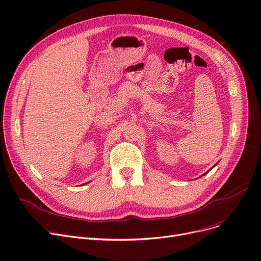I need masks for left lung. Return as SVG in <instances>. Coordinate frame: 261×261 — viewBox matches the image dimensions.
Returning <instances> with one entry per match:
<instances>
[{
	"instance_id": "left-lung-1",
	"label": "left lung",
	"mask_w": 261,
	"mask_h": 261,
	"mask_svg": "<svg viewBox=\"0 0 261 261\" xmlns=\"http://www.w3.org/2000/svg\"><path fill=\"white\" fill-rule=\"evenodd\" d=\"M214 166H215V165H214ZM208 172H209V171H208ZM208 172H207V173H208ZM203 175H205V174H203Z\"/></svg>"
}]
</instances>
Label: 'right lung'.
Instances as JSON below:
<instances>
[{
    "label": "right lung",
    "instance_id": "add662e5",
    "mask_svg": "<svg viewBox=\"0 0 261 261\" xmlns=\"http://www.w3.org/2000/svg\"><path fill=\"white\" fill-rule=\"evenodd\" d=\"M87 184H88V182H86V184H85V185H87ZM83 186H84V185H83Z\"/></svg>",
    "mask_w": 261,
    "mask_h": 261
}]
</instances>
